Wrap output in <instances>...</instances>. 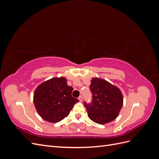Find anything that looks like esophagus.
<instances>
[{
    "label": "esophagus",
    "instance_id": "34e87169",
    "mask_svg": "<svg viewBox=\"0 0 159 159\" xmlns=\"http://www.w3.org/2000/svg\"><path fill=\"white\" fill-rule=\"evenodd\" d=\"M78 99L80 100V102H82V101H83V97H82V95H80V97H79V98H78Z\"/></svg>",
    "mask_w": 159,
    "mask_h": 159
}]
</instances>
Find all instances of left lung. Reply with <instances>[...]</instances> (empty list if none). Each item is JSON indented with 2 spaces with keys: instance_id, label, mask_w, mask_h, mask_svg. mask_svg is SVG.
<instances>
[{
  "instance_id": "obj_1",
  "label": "left lung",
  "mask_w": 159,
  "mask_h": 159,
  "mask_svg": "<svg viewBox=\"0 0 159 159\" xmlns=\"http://www.w3.org/2000/svg\"><path fill=\"white\" fill-rule=\"evenodd\" d=\"M92 102L84 103L89 118L104 125L116 119L123 104V96L117 86L99 78H93L90 85Z\"/></svg>"
}]
</instances>
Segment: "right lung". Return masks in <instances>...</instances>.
<instances>
[{
    "instance_id": "right-lung-1",
    "label": "right lung",
    "mask_w": 159,
    "mask_h": 159,
    "mask_svg": "<svg viewBox=\"0 0 159 159\" xmlns=\"http://www.w3.org/2000/svg\"><path fill=\"white\" fill-rule=\"evenodd\" d=\"M73 88L64 77L53 78L40 84L34 93L33 102L38 115L45 121L57 123L68 117L75 103Z\"/></svg>"
}]
</instances>
